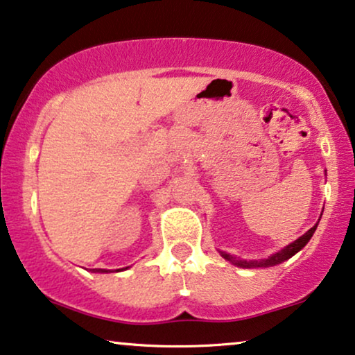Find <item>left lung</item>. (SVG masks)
I'll use <instances>...</instances> for the list:
<instances>
[{
    "label": "left lung",
    "instance_id": "8db88e82",
    "mask_svg": "<svg viewBox=\"0 0 355 355\" xmlns=\"http://www.w3.org/2000/svg\"><path fill=\"white\" fill-rule=\"evenodd\" d=\"M316 225H318V224H316ZM316 225L311 227L309 232L304 234V235H302V237L297 239L295 242H292L291 245H287L286 248H282L281 252L274 253L272 257H269L268 259H259V261H245V259H235L234 257H230L229 253L220 252V254L227 259V261L237 264V266H240V268H268V266H276V264H279L282 261H286V259H289V258L294 257L297 252H300V250L304 248L306 243H309V240L311 239V235L315 234Z\"/></svg>",
    "mask_w": 355,
    "mask_h": 355
}]
</instances>
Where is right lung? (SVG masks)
Here are the masks:
<instances>
[{"instance_id":"add662e5","label":"right lung","mask_w":355,"mask_h":355,"mask_svg":"<svg viewBox=\"0 0 355 355\" xmlns=\"http://www.w3.org/2000/svg\"><path fill=\"white\" fill-rule=\"evenodd\" d=\"M116 271H120V269H116ZM94 272H110L108 269H94Z\"/></svg>"}]
</instances>
